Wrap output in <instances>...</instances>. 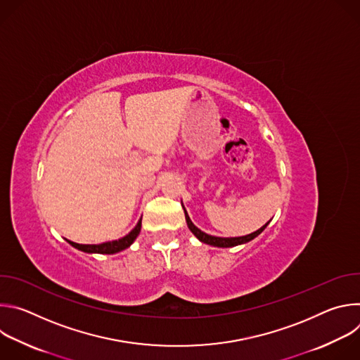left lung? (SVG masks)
<instances>
[{
    "label": "left lung",
    "instance_id": "left-lung-1",
    "mask_svg": "<svg viewBox=\"0 0 360 360\" xmlns=\"http://www.w3.org/2000/svg\"><path fill=\"white\" fill-rule=\"evenodd\" d=\"M184 212H185V219H186V224H188V228L191 229V232H192L200 242L212 245V246H218V248H231V246H236V245H240V243H246V242L252 240L253 238L258 236V235L268 226V224H269V222H268V224L264 225L261 229H258V231L253 232V233L245 235V236H239V238H218V236H211V235H208V233L202 232L200 229H198V228L192 224V221L189 219V217H188L185 208H184Z\"/></svg>",
    "mask_w": 360,
    "mask_h": 360
}]
</instances>
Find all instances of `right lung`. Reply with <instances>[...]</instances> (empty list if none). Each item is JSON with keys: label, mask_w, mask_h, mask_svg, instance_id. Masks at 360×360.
I'll list each match as a JSON object with an SVG mask.
<instances>
[{"label": "right lung", "mask_w": 360, "mask_h": 360, "mask_svg": "<svg viewBox=\"0 0 360 360\" xmlns=\"http://www.w3.org/2000/svg\"><path fill=\"white\" fill-rule=\"evenodd\" d=\"M141 232V219L136 224V226L124 238L118 239V240H112V242H105V243H99V245H81V243H75L68 240L74 248L82 250V252H88V253H117L120 250L127 249L139 235Z\"/></svg>", "instance_id": "1"}]
</instances>
